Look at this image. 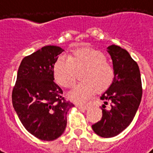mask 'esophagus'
Segmentation results:
<instances>
[{
  "label": "esophagus",
  "instance_id": "esophagus-1",
  "mask_svg": "<svg viewBox=\"0 0 153 153\" xmlns=\"http://www.w3.org/2000/svg\"><path fill=\"white\" fill-rule=\"evenodd\" d=\"M77 107L80 110H88L89 108L88 106H82V105H77Z\"/></svg>",
  "mask_w": 153,
  "mask_h": 153
}]
</instances>
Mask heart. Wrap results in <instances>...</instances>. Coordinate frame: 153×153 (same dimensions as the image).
Instances as JSON below:
<instances>
[{
	"mask_svg": "<svg viewBox=\"0 0 153 153\" xmlns=\"http://www.w3.org/2000/svg\"><path fill=\"white\" fill-rule=\"evenodd\" d=\"M83 82L79 83L69 94L71 101L77 103L87 102L94 93L108 89L115 79L112 65L106 60L102 51L89 47H80L68 54L67 58L59 56L52 67L54 79L60 86L70 88L75 84L77 73Z\"/></svg>",
	"mask_w": 153,
	"mask_h": 153,
	"instance_id": "1",
	"label": "heart"
}]
</instances>
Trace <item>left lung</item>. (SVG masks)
Listing matches in <instances>:
<instances>
[{
	"label": "left lung",
	"instance_id": "left-lung-1",
	"mask_svg": "<svg viewBox=\"0 0 153 153\" xmlns=\"http://www.w3.org/2000/svg\"><path fill=\"white\" fill-rule=\"evenodd\" d=\"M107 49L112 59L115 79L101 97L104 101L102 117L92 128L102 138H112L130 125L141 102L143 88L138 64L128 51L115 45ZM108 101L110 107L106 109Z\"/></svg>",
	"mask_w": 153,
	"mask_h": 153
}]
</instances>
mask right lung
Listing matches in <instances>:
<instances>
[{
	"label": "right lung",
	"mask_w": 153,
	"mask_h": 153,
	"mask_svg": "<svg viewBox=\"0 0 153 153\" xmlns=\"http://www.w3.org/2000/svg\"><path fill=\"white\" fill-rule=\"evenodd\" d=\"M63 51L45 46L22 60L12 91V103L19 120L31 134L53 141L65 129L68 111L74 106L54 82L52 67Z\"/></svg>",
	"instance_id": "add662e5"
}]
</instances>
